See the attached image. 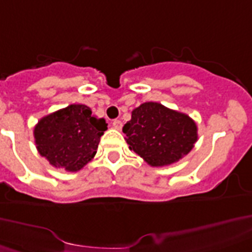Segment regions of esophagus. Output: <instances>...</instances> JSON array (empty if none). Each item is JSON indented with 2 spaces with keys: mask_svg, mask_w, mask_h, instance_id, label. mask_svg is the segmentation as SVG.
Returning a JSON list of instances; mask_svg holds the SVG:
<instances>
[{
  "mask_svg": "<svg viewBox=\"0 0 252 252\" xmlns=\"http://www.w3.org/2000/svg\"><path fill=\"white\" fill-rule=\"evenodd\" d=\"M112 126H114V128H115V129H118V130H120L122 129V126H123V123L120 122V120H114V122H112Z\"/></svg>",
  "mask_w": 252,
  "mask_h": 252,
  "instance_id": "obj_1",
  "label": "esophagus"
}]
</instances>
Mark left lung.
<instances>
[{
    "instance_id": "8db88e82",
    "label": "left lung",
    "mask_w": 252,
    "mask_h": 252,
    "mask_svg": "<svg viewBox=\"0 0 252 252\" xmlns=\"http://www.w3.org/2000/svg\"><path fill=\"white\" fill-rule=\"evenodd\" d=\"M123 132L130 150L151 167L179 161L198 140L197 124L190 116L158 102H145L134 108Z\"/></svg>"
}]
</instances>
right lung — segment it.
I'll use <instances>...</instances> for the list:
<instances>
[{
    "instance_id": "add662e5",
    "label": "right lung",
    "mask_w": 252,
    "mask_h": 252,
    "mask_svg": "<svg viewBox=\"0 0 252 252\" xmlns=\"http://www.w3.org/2000/svg\"><path fill=\"white\" fill-rule=\"evenodd\" d=\"M106 129V120L88 106L69 105L38 120L33 136L37 151L53 167L77 172L94 158Z\"/></svg>"
}]
</instances>
